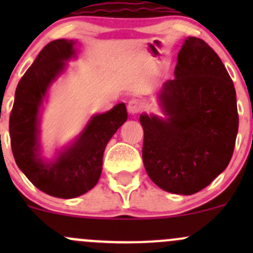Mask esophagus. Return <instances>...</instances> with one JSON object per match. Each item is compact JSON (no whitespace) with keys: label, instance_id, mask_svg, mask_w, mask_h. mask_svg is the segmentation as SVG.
Segmentation results:
<instances>
[{"label":"esophagus","instance_id":"obj_1","mask_svg":"<svg viewBox=\"0 0 253 253\" xmlns=\"http://www.w3.org/2000/svg\"><path fill=\"white\" fill-rule=\"evenodd\" d=\"M142 108H143V104L141 100H138V99H132V100L128 101V105H127L128 112L132 115L138 114V112L142 110Z\"/></svg>","mask_w":253,"mask_h":253}]
</instances>
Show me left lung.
<instances>
[{"instance_id":"1","label":"left lung","mask_w":253,"mask_h":253,"mask_svg":"<svg viewBox=\"0 0 253 253\" xmlns=\"http://www.w3.org/2000/svg\"><path fill=\"white\" fill-rule=\"evenodd\" d=\"M167 119L141 115L143 164L164 191L193 195L225 170L233 157L239 114L234 83L205 40L181 46L175 78L159 93Z\"/></svg>"}]
</instances>
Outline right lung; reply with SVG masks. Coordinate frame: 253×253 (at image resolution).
I'll return each instance as SVG.
<instances>
[{
	"label": "right lung",
	"instance_id": "obj_1",
	"mask_svg": "<svg viewBox=\"0 0 253 253\" xmlns=\"http://www.w3.org/2000/svg\"><path fill=\"white\" fill-rule=\"evenodd\" d=\"M72 40L58 39L40 51L20 78L9 116L11 147L18 168L42 192L58 198H75L98 182L106 144L127 120L126 106L117 104L110 111L91 119L77 142L51 164L38 158V115L51 82L66 60L75 55Z\"/></svg>",
	"mask_w": 253,
	"mask_h": 253
}]
</instances>
